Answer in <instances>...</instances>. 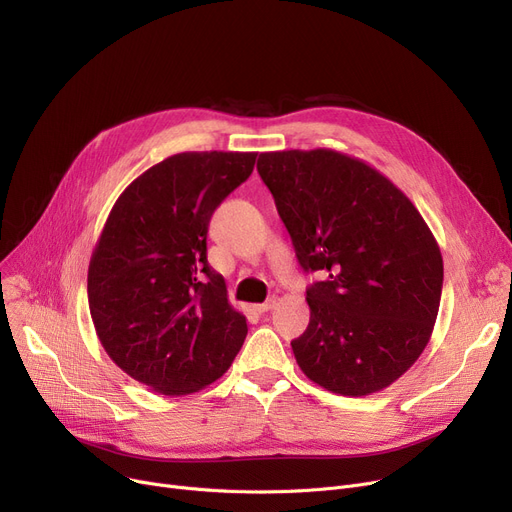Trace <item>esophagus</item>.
I'll return each instance as SVG.
<instances>
[{
  "instance_id": "34e87169",
  "label": "esophagus",
  "mask_w": 512,
  "mask_h": 512,
  "mask_svg": "<svg viewBox=\"0 0 512 512\" xmlns=\"http://www.w3.org/2000/svg\"><path fill=\"white\" fill-rule=\"evenodd\" d=\"M274 307H276V299H270V301H265V303L253 305V309H255L257 313H267V311H272Z\"/></svg>"
}]
</instances>
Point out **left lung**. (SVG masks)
Listing matches in <instances>:
<instances>
[{
	"instance_id": "obj_1",
	"label": "left lung",
	"mask_w": 512,
	"mask_h": 512,
	"mask_svg": "<svg viewBox=\"0 0 512 512\" xmlns=\"http://www.w3.org/2000/svg\"><path fill=\"white\" fill-rule=\"evenodd\" d=\"M257 170L311 284L292 353L307 378L342 396L394 384L423 353L440 309L444 263L417 207L380 170L334 149L265 151Z\"/></svg>"
}]
</instances>
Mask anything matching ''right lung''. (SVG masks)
I'll use <instances>...</instances> for the list:
<instances>
[{
  "label": "right lung",
  "instance_id": "obj_1",
  "mask_svg": "<svg viewBox=\"0 0 512 512\" xmlns=\"http://www.w3.org/2000/svg\"><path fill=\"white\" fill-rule=\"evenodd\" d=\"M255 151L176 153L134 178L91 255L97 338L130 378L164 396L203 390L228 371L247 317L207 263V226L255 168Z\"/></svg>",
  "mask_w": 512,
  "mask_h": 512
}]
</instances>
